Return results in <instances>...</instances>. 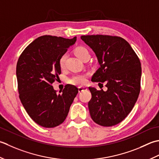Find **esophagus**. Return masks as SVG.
<instances>
[{"mask_svg":"<svg viewBox=\"0 0 159 159\" xmlns=\"http://www.w3.org/2000/svg\"><path fill=\"white\" fill-rule=\"evenodd\" d=\"M87 90L86 87H82V86L78 87V90H79L80 93L82 92V91H84V90Z\"/></svg>","mask_w":159,"mask_h":159,"instance_id":"esophagus-1","label":"esophagus"}]
</instances>
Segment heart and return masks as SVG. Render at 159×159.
Segmentation results:
<instances>
[{"mask_svg": "<svg viewBox=\"0 0 159 159\" xmlns=\"http://www.w3.org/2000/svg\"><path fill=\"white\" fill-rule=\"evenodd\" d=\"M74 53L77 56V57H79L80 60H83L84 58L86 57H90L89 51L86 49L85 47L79 46L77 47L75 49H74ZM66 59V54L64 53L61 55V57L59 59V66L61 69H63L65 66V61ZM87 79V75L86 74H77V75H73L69 79V83L75 86H83L86 82Z\"/></svg>", "mask_w": 159, "mask_h": 159, "instance_id": "b5f03b06", "label": "heart"}]
</instances>
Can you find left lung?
<instances>
[{"mask_svg": "<svg viewBox=\"0 0 159 159\" xmlns=\"http://www.w3.org/2000/svg\"><path fill=\"white\" fill-rule=\"evenodd\" d=\"M95 52L99 68L93 82H105L108 90L90 88L89 109L94 122L104 127L118 124L133 108L141 90L139 58L124 38L108 35H82Z\"/></svg>", "mask_w": 159, "mask_h": 159, "instance_id": "1", "label": "left lung"}]
</instances>
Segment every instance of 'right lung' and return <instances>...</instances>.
Returning <instances> with one entry per match:
<instances>
[{
    "label": "right lung",
    "mask_w": 159,
    "mask_h": 159,
    "mask_svg": "<svg viewBox=\"0 0 159 159\" xmlns=\"http://www.w3.org/2000/svg\"><path fill=\"white\" fill-rule=\"evenodd\" d=\"M76 40V37L43 35L29 44L18 58L19 98L30 117L43 127L54 128L62 124L78 93L77 87L66 85L62 93L57 95L52 86L61 73L60 57Z\"/></svg>",
    "instance_id": "1"
}]
</instances>
